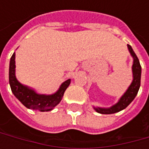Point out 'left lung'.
<instances>
[{
    "mask_svg": "<svg viewBox=\"0 0 149 149\" xmlns=\"http://www.w3.org/2000/svg\"><path fill=\"white\" fill-rule=\"evenodd\" d=\"M128 49H129L130 54L134 58V63L132 66V70H133V81L129 87V89L126 90V92L123 94V95L120 98L117 104L113 105L110 108H100L97 107L95 108L96 112L103 113V114H111L117 112L121 111L124 109L129 104L134 100L136 95L139 92V89L140 87L141 81V65L139 63V60L138 59L137 55L133 50L132 47L128 45Z\"/></svg>",
    "mask_w": 149,
    "mask_h": 149,
    "instance_id": "left-lung-1",
    "label": "left lung"
}]
</instances>
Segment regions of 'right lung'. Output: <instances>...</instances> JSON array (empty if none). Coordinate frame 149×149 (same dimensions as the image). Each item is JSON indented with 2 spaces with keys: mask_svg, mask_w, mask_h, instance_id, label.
<instances>
[{
  "mask_svg": "<svg viewBox=\"0 0 149 149\" xmlns=\"http://www.w3.org/2000/svg\"><path fill=\"white\" fill-rule=\"evenodd\" d=\"M15 54L14 53L10 58L9 68V83L12 93L20 100L21 104L28 109L41 112L52 110L62 100L65 91L70 84V79L65 80L60 85L58 91L53 95H40L34 89H30L26 85H23L16 79L15 74Z\"/></svg>",
  "mask_w": 149,
  "mask_h": 149,
  "instance_id": "1",
  "label": "right lung"
}]
</instances>
